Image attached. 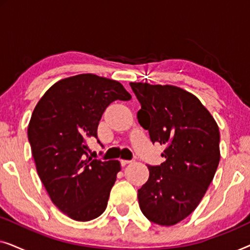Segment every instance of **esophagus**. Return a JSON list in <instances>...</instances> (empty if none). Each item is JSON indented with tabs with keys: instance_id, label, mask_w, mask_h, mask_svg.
I'll return each mask as SVG.
<instances>
[{
	"instance_id": "esophagus-1",
	"label": "esophagus",
	"mask_w": 250,
	"mask_h": 250,
	"mask_svg": "<svg viewBox=\"0 0 250 250\" xmlns=\"http://www.w3.org/2000/svg\"><path fill=\"white\" fill-rule=\"evenodd\" d=\"M132 163V160H125V159H123L122 160V165H128V164H131Z\"/></svg>"
}]
</instances>
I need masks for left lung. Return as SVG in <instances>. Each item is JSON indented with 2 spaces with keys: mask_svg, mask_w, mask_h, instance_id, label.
<instances>
[{
  "mask_svg": "<svg viewBox=\"0 0 250 250\" xmlns=\"http://www.w3.org/2000/svg\"><path fill=\"white\" fill-rule=\"evenodd\" d=\"M141 104L138 121L152 143L165 146L159 166L138 190L149 221L170 227L189 216L203 199L220 163L218 126L196 95L173 85L129 83Z\"/></svg>",
  "mask_w": 250,
  "mask_h": 250,
  "instance_id": "obj_1",
  "label": "left lung"
}]
</instances>
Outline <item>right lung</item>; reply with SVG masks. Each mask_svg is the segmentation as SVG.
I'll use <instances>...</instances> for the list:
<instances>
[{
	"instance_id": "obj_1",
	"label": "right lung",
	"mask_w": 250,
	"mask_h": 250,
	"mask_svg": "<svg viewBox=\"0 0 250 250\" xmlns=\"http://www.w3.org/2000/svg\"><path fill=\"white\" fill-rule=\"evenodd\" d=\"M131 98L117 81L81 74L53 84L34 109L28 140L37 174L58 209L75 221L94 220L107 208L121 163L92 159L86 142L98 139L105 108Z\"/></svg>"
}]
</instances>
